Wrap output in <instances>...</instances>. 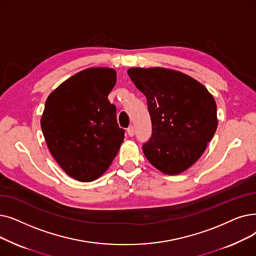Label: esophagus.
<instances>
[{
  "label": "esophagus",
  "mask_w": 256,
  "mask_h": 256,
  "mask_svg": "<svg viewBox=\"0 0 256 256\" xmlns=\"http://www.w3.org/2000/svg\"><path fill=\"white\" fill-rule=\"evenodd\" d=\"M128 134L130 137H132V136L135 135V128H134V126H130L128 128Z\"/></svg>",
  "instance_id": "obj_1"
}]
</instances>
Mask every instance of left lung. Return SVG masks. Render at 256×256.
<instances>
[{
    "label": "left lung",
    "instance_id": "left-lung-1",
    "mask_svg": "<svg viewBox=\"0 0 256 256\" xmlns=\"http://www.w3.org/2000/svg\"><path fill=\"white\" fill-rule=\"evenodd\" d=\"M128 74L148 99L152 136L142 150L166 174H178L196 162L218 126L216 104L190 76L163 68H132Z\"/></svg>",
    "mask_w": 256,
    "mask_h": 256
}]
</instances>
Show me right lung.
<instances>
[{
    "label": "right lung",
    "instance_id": "1",
    "mask_svg": "<svg viewBox=\"0 0 256 256\" xmlns=\"http://www.w3.org/2000/svg\"><path fill=\"white\" fill-rule=\"evenodd\" d=\"M110 68H90L62 82L47 98L40 126L49 150L66 174L82 182L100 176L124 139L116 106L108 95L116 84Z\"/></svg>",
    "mask_w": 256,
    "mask_h": 256
}]
</instances>
